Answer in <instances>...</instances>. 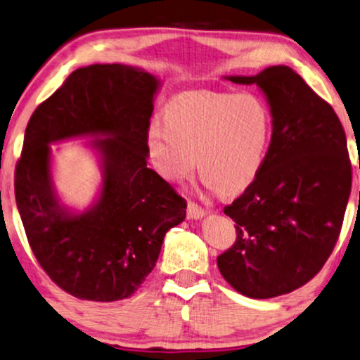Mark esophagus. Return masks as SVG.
<instances>
[{"label": "esophagus", "instance_id": "obj_1", "mask_svg": "<svg viewBox=\"0 0 360 360\" xmlns=\"http://www.w3.org/2000/svg\"><path fill=\"white\" fill-rule=\"evenodd\" d=\"M187 214H188V219L200 220V219H203V217H205V210H203L202 207H198L197 203H188Z\"/></svg>", "mask_w": 360, "mask_h": 360}]
</instances>
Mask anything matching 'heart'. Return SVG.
I'll return each instance as SVG.
<instances>
[{
    "label": "heart",
    "instance_id": "b5f03b06",
    "mask_svg": "<svg viewBox=\"0 0 360 360\" xmlns=\"http://www.w3.org/2000/svg\"><path fill=\"white\" fill-rule=\"evenodd\" d=\"M163 120L165 125L146 128L145 148L155 172L170 184H181L197 165L208 187L235 195L254 184L267 160L272 118L250 93H184L167 105Z\"/></svg>",
    "mask_w": 360,
    "mask_h": 360
}]
</instances>
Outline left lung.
<instances>
[{"label": "left lung", "instance_id": "obj_1", "mask_svg": "<svg viewBox=\"0 0 360 360\" xmlns=\"http://www.w3.org/2000/svg\"><path fill=\"white\" fill-rule=\"evenodd\" d=\"M224 78L264 93L272 141L254 184L225 207L237 240L217 265L242 295L270 299L302 287L329 259L352 185L347 140L332 106L288 66Z\"/></svg>", "mask_w": 360, "mask_h": 360}]
</instances>
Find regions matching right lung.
<instances>
[{
	"label": "right lung",
	"instance_id": "right-lung-1",
	"mask_svg": "<svg viewBox=\"0 0 360 360\" xmlns=\"http://www.w3.org/2000/svg\"><path fill=\"white\" fill-rule=\"evenodd\" d=\"M162 82L128 65L75 70L34 110L15 173L26 237L51 281L78 299L113 302L152 272L165 233L187 203L146 167L145 133ZM85 139L101 187L83 211L66 206L52 180L51 144Z\"/></svg>",
	"mask_w": 360,
	"mask_h": 360
}]
</instances>
